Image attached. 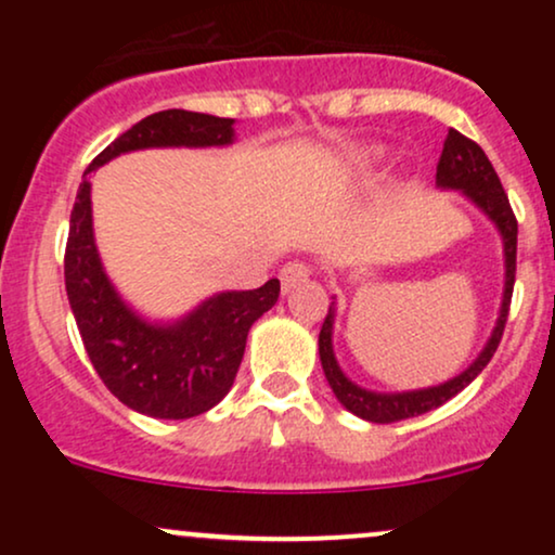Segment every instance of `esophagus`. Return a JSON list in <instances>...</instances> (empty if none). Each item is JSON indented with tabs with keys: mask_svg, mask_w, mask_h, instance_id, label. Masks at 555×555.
Wrapping results in <instances>:
<instances>
[{
	"mask_svg": "<svg viewBox=\"0 0 555 555\" xmlns=\"http://www.w3.org/2000/svg\"><path fill=\"white\" fill-rule=\"evenodd\" d=\"M310 266L302 263V260H289V263L284 266L282 273H279V279H282V289L289 292L292 286H297L299 282H305V279L310 276Z\"/></svg>",
	"mask_w": 555,
	"mask_h": 555,
	"instance_id": "34e87169",
	"label": "esophagus"
}]
</instances>
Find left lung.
<instances>
[{"mask_svg": "<svg viewBox=\"0 0 555 555\" xmlns=\"http://www.w3.org/2000/svg\"><path fill=\"white\" fill-rule=\"evenodd\" d=\"M436 184L438 188L462 190V193L467 195L480 211H486L488 219L499 227L503 237V258H506V284H503L499 321H495V328L493 334H490L486 349H482L473 365H469L462 375H456V378L446 380L441 386L420 388V391L375 393L352 384V380L341 373L339 362L334 358V344H331L336 313L334 305H328V315L321 326V336H318V352H321L323 373H326V380L328 386L334 388L336 399H339L352 415L367 420V423H399V420L425 415V412L446 404V401L456 397L464 386L473 384L477 375L482 373V367L488 365L490 358L495 354V349H499L503 328H506L508 305H512L514 292V276H517V216H514L512 206H508V195L503 193L499 175H495L493 164L488 162L486 151H482L475 140L464 138L462 132L456 130H449L441 158H438L436 167Z\"/></svg>", "mask_w": 555, "mask_h": 555, "instance_id": "8db88e82", "label": "left lung"}]
</instances>
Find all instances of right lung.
<instances>
[{"label":"right lung","instance_id":"right-lung-1","mask_svg":"<svg viewBox=\"0 0 555 555\" xmlns=\"http://www.w3.org/2000/svg\"><path fill=\"white\" fill-rule=\"evenodd\" d=\"M234 119L184 109L156 112L106 145L82 175L65 250V286L82 347L104 386L149 417L188 420L227 397L247 331L279 299V279L258 289L221 292L177 323H149L119 299L93 242L88 175L114 156L167 145H229Z\"/></svg>","mask_w":555,"mask_h":555}]
</instances>
